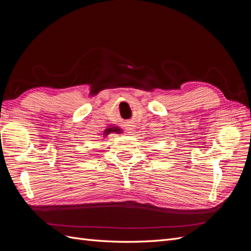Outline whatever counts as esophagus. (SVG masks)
I'll use <instances>...</instances> for the list:
<instances>
[{"mask_svg": "<svg viewBox=\"0 0 251 251\" xmlns=\"http://www.w3.org/2000/svg\"><path fill=\"white\" fill-rule=\"evenodd\" d=\"M135 128H136V126H135V124L133 123V121H128V123H126V130L128 132L134 131Z\"/></svg>", "mask_w": 251, "mask_h": 251, "instance_id": "34e87169", "label": "esophagus"}]
</instances>
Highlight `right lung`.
Instances as JSON below:
<instances>
[{
    "mask_svg": "<svg viewBox=\"0 0 251 251\" xmlns=\"http://www.w3.org/2000/svg\"><path fill=\"white\" fill-rule=\"evenodd\" d=\"M112 133L120 134V133H121V130H120V128H119L118 126H108L107 128H105V130H103L102 134H100V135H102V136H103V138H105L109 134H112Z\"/></svg>",
    "mask_w": 251,
    "mask_h": 251,
    "instance_id": "right-lung-1",
    "label": "right lung"
}]
</instances>
